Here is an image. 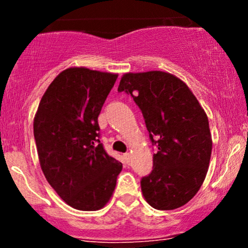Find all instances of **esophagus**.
Listing matches in <instances>:
<instances>
[{
	"label": "esophagus",
	"mask_w": 248,
	"mask_h": 248,
	"mask_svg": "<svg viewBox=\"0 0 248 248\" xmlns=\"http://www.w3.org/2000/svg\"><path fill=\"white\" fill-rule=\"evenodd\" d=\"M124 162H126V163H129V162L132 161V155H130L129 153H126L124 155Z\"/></svg>",
	"instance_id": "34e87169"
}]
</instances>
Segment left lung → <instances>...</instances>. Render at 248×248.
<instances>
[{
	"mask_svg": "<svg viewBox=\"0 0 248 248\" xmlns=\"http://www.w3.org/2000/svg\"><path fill=\"white\" fill-rule=\"evenodd\" d=\"M119 92L140 107L149 138L158 152L141 190L154 209L186 205L205 179L212 152L209 119L183 80L163 71L124 73Z\"/></svg>",
	"mask_w": 248,
	"mask_h": 248,
	"instance_id": "8db88e82",
	"label": "left lung"
}]
</instances>
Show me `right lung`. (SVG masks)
Returning a JSON list of instances; mask_svg holds the SVG:
<instances>
[{
  "label": "right lung",
  "mask_w": 248,
  "mask_h": 248,
  "mask_svg": "<svg viewBox=\"0 0 248 248\" xmlns=\"http://www.w3.org/2000/svg\"><path fill=\"white\" fill-rule=\"evenodd\" d=\"M116 78V73L69 67L45 91L33 119L42 171L73 209H102L122 170L105 152L98 133V116Z\"/></svg>",
  "instance_id": "add662e5"
}]
</instances>
